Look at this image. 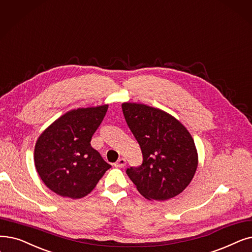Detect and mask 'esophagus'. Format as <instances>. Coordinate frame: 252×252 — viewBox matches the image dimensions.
I'll return each mask as SVG.
<instances>
[{
    "mask_svg": "<svg viewBox=\"0 0 252 252\" xmlns=\"http://www.w3.org/2000/svg\"><path fill=\"white\" fill-rule=\"evenodd\" d=\"M126 159L125 158H119L115 163H114V166L116 167V168H124L125 166H126Z\"/></svg>",
    "mask_w": 252,
    "mask_h": 252,
    "instance_id": "esophagus-1",
    "label": "esophagus"
}]
</instances>
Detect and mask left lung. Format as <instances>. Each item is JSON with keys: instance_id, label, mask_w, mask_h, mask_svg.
Segmentation results:
<instances>
[{"instance_id": "8db88e82", "label": "left lung", "mask_w": 252, "mask_h": 252, "mask_svg": "<svg viewBox=\"0 0 252 252\" xmlns=\"http://www.w3.org/2000/svg\"><path fill=\"white\" fill-rule=\"evenodd\" d=\"M122 107L143 156L139 167L126 169L127 176L147 200L174 198L187 189L198 167L191 135L160 109L136 103H124Z\"/></svg>"}]
</instances>
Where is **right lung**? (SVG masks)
Returning a JSON list of instances; mask_svg holds the SVG:
<instances>
[{"label": "right lung", "mask_w": 252, "mask_h": 252, "mask_svg": "<svg viewBox=\"0 0 252 252\" xmlns=\"http://www.w3.org/2000/svg\"><path fill=\"white\" fill-rule=\"evenodd\" d=\"M108 105L78 108L51 124L37 140L36 170L59 195L80 199L89 194L111 166L91 145Z\"/></svg>", "instance_id": "add662e5"}]
</instances>
